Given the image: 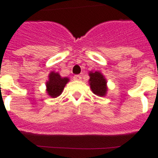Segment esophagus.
<instances>
[{
	"mask_svg": "<svg viewBox=\"0 0 158 158\" xmlns=\"http://www.w3.org/2000/svg\"><path fill=\"white\" fill-rule=\"evenodd\" d=\"M73 79L75 81H80L81 79V77L80 75H75L73 77Z\"/></svg>",
	"mask_w": 158,
	"mask_h": 158,
	"instance_id": "1",
	"label": "esophagus"
}]
</instances>
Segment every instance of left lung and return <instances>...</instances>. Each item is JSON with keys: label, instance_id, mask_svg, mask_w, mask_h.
I'll use <instances>...</instances> for the list:
<instances>
[{"label": "left lung", "instance_id": "1", "mask_svg": "<svg viewBox=\"0 0 158 158\" xmlns=\"http://www.w3.org/2000/svg\"><path fill=\"white\" fill-rule=\"evenodd\" d=\"M89 85L92 92L94 94H96L97 96H105L108 92L107 80L105 77L99 71H90L89 73Z\"/></svg>", "mask_w": 158, "mask_h": 158}]
</instances>
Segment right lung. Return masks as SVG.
I'll use <instances>...</instances> for the list:
<instances>
[{
  "mask_svg": "<svg viewBox=\"0 0 158 158\" xmlns=\"http://www.w3.org/2000/svg\"><path fill=\"white\" fill-rule=\"evenodd\" d=\"M48 81L45 83L46 93L51 98H56L62 94L66 84L69 81V77H62L59 73L50 72L48 76Z\"/></svg>",
  "mask_w": 158,
  "mask_h": 158,
  "instance_id": "obj_1",
  "label": "right lung"
}]
</instances>
